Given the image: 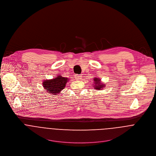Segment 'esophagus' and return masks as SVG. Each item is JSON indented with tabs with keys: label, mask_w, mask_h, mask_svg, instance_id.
<instances>
[{
	"label": "esophagus",
	"mask_w": 156,
	"mask_h": 156,
	"mask_svg": "<svg viewBox=\"0 0 156 156\" xmlns=\"http://www.w3.org/2000/svg\"><path fill=\"white\" fill-rule=\"evenodd\" d=\"M74 77L76 80H80V79H82V76L80 74H75Z\"/></svg>",
	"instance_id": "obj_1"
}]
</instances>
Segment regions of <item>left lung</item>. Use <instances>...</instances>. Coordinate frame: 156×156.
Returning <instances> with one entry per match:
<instances>
[{
  "label": "left lung",
  "mask_w": 156,
  "mask_h": 156,
  "mask_svg": "<svg viewBox=\"0 0 156 156\" xmlns=\"http://www.w3.org/2000/svg\"><path fill=\"white\" fill-rule=\"evenodd\" d=\"M94 82H95V85H93V86H94L95 89L100 90V89H103V87H105V85L102 84V83L100 82V79H98V78L96 77V78H94Z\"/></svg>",
  "instance_id": "1"
}]
</instances>
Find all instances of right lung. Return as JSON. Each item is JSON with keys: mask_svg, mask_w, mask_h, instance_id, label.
I'll return each mask as SVG.
<instances>
[{"mask_svg": "<svg viewBox=\"0 0 156 156\" xmlns=\"http://www.w3.org/2000/svg\"><path fill=\"white\" fill-rule=\"evenodd\" d=\"M68 81V78L59 75L53 79L45 80L43 82V85L45 90L48 91V93H51L52 95H57V94L65 88Z\"/></svg>", "mask_w": 156, "mask_h": 156, "instance_id": "add662e5", "label": "right lung"}]
</instances>
